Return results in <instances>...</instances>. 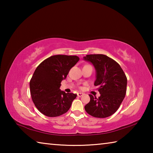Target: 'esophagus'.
Here are the masks:
<instances>
[{
    "instance_id": "34e87169",
    "label": "esophagus",
    "mask_w": 153,
    "mask_h": 153,
    "mask_svg": "<svg viewBox=\"0 0 153 153\" xmlns=\"http://www.w3.org/2000/svg\"><path fill=\"white\" fill-rule=\"evenodd\" d=\"M84 94L83 92H77V97H82L83 95H84Z\"/></svg>"
}]
</instances>
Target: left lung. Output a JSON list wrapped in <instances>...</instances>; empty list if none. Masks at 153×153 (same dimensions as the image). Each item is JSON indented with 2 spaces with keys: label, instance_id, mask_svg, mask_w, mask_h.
I'll list each match as a JSON object with an SVG mask.
<instances>
[{
  "label": "left lung",
  "instance_id": "8db88e82",
  "mask_svg": "<svg viewBox=\"0 0 153 153\" xmlns=\"http://www.w3.org/2000/svg\"><path fill=\"white\" fill-rule=\"evenodd\" d=\"M84 59L94 67L97 73L94 86H98L100 94L98 98L89 95L90 100L84 107L85 110L94 117H109L117 111L125 98L126 74L117 62L105 55H88Z\"/></svg>",
  "mask_w": 153,
  "mask_h": 153
}]
</instances>
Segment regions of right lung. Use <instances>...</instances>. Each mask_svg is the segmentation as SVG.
<instances>
[{
  "mask_svg": "<svg viewBox=\"0 0 153 153\" xmlns=\"http://www.w3.org/2000/svg\"><path fill=\"white\" fill-rule=\"evenodd\" d=\"M79 58L54 55L37 67L30 82L32 99L40 112L47 117H58L68 111L77 94L60 90L61 82Z\"/></svg>",
  "mask_w": 153,
  "mask_h": 153,
  "instance_id": "1",
  "label": "right lung"
}]
</instances>
